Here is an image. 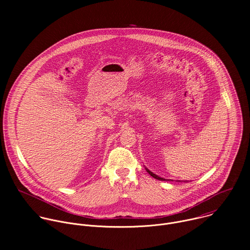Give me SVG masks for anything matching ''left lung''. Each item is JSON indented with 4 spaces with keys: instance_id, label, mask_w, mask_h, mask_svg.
<instances>
[{
    "instance_id": "1",
    "label": "left lung",
    "mask_w": 250,
    "mask_h": 250,
    "mask_svg": "<svg viewBox=\"0 0 250 250\" xmlns=\"http://www.w3.org/2000/svg\"><path fill=\"white\" fill-rule=\"evenodd\" d=\"M146 171L148 172V174L150 175V176H152L153 178H155V179H157V180H160V181H172V180H169V179H164V178H161V177H159V176H157L156 174H154V173H152L150 170H148L147 168H146Z\"/></svg>"
}]
</instances>
